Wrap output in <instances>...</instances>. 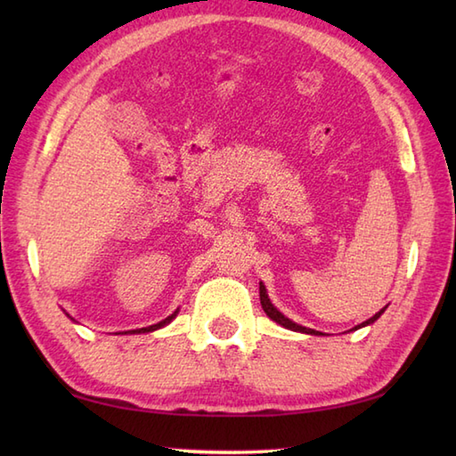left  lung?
Returning a JSON list of instances; mask_svg holds the SVG:
<instances>
[{"instance_id": "1", "label": "left lung", "mask_w": 456, "mask_h": 456, "mask_svg": "<svg viewBox=\"0 0 456 456\" xmlns=\"http://www.w3.org/2000/svg\"><path fill=\"white\" fill-rule=\"evenodd\" d=\"M260 304H263V309H265V314L273 319V322H276L278 325H282V327H286V329H289V331H297V333H307V335H323V333H319V331H315V329H307V327H304V325H297V323H294L292 319H288L286 315H282L278 312V309L273 305V302H270L268 299V294H266V288H265V284L260 282ZM386 309V307H384ZM384 309H380V312H378L376 315H372L370 319H366V322H362L361 325H356L354 329H361V327H366V325H370V323H374L378 317H380L382 314H384Z\"/></svg>"}]
</instances>
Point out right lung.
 <instances>
[{"label":"right lung","mask_w":456,"mask_h":456,"mask_svg":"<svg viewBox=\"0 0 456 456\" xmlns=\"http://www.w3.org/2000/svg\"><path fill=\"white\" fill-rule=\"evenodd\" d=\"M176 314H178V309L176 312H174L172 315H168L167 319H162L160 323H154V325H151V327H142V329H133V331H125V333H149V331H157V329H160V327H164V325H168L174 317H176Z\"/></svg>","instance_id":"add662e5"}]
</instances>
